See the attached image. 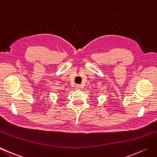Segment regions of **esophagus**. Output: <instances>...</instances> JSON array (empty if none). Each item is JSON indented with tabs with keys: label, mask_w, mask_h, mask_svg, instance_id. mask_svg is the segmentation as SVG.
Segmentation results:
<instances>
[{
	"label": "esophagus",
	"mask_w": 157,
	"mask_h": 157,
	"mask_svg": "<svg viewBox=\"0 0 157 157\" xmlns=\"http://www.w3.org/2000/svg\"><path fill=\"white\" fill-rule=\"evenodd\" d=\"M75 89H77V90H80V89H81V86L79 85V84L75 85Z\"/></svg>",
	"instance_id": "1"
}]
</instances>
